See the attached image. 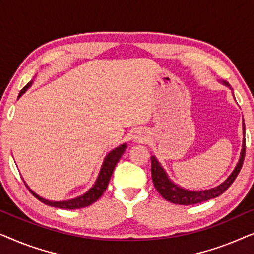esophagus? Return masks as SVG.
Here are the masks:
<instances>
[{
    "label": "esophagus",
    "instance_id": "34e87169",
    "mask_svg": "<svg viewBox=\"0 0 254 254\" xmlns=\"http://www.w3.org/2000/svg\"><path fill=\"white\" fill-rule=\"evenodd\" d=\"M134 140L136 141V142H142V141H145V136H144V135H141V134H138V135H135V136H134Z\"/></svg>",
    "mask_w": 254,
    "mask_h": 254
}]
</instances>
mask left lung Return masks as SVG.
Returning a JSON list of instances; mask_svg holds the SVG:
<instances>
[{
  "instance_id": "8db88e82",
  "label": "left lung",
  "mask_w": 254,
  "mask_h": 254,
  "mask_svg": "<svg viewBox=\"0 0 254 254\" xmlns=\"http://www.w3.org/2000/svg\"><path fill=\"white\" fill-rule=\"evenodd\" d=\"M223 84L230 88L229 83L223 82ZM231 89V88H230ZM243 134H245V124L244 119H243ZM245 138H243V144H242V151L241 156H239V161L236 165L234 171L231 172V175L228 177L227 180L218 185L214 189L210 190H189L183 189L178 185H176L171 179L169 178V176L166 175L165 170L163 169L161 163L157 161V158L155 156H151V177L152 182L156 190H158V193L164 197L165 200L170 201V202L176 203V204H184V206H189V204H195L203 202V201L214 199V197L220 196L222 193H224L227 190L232 183L235 182V179L237 178L239 171H241L243 162H244L245 157Z\"/></svg>"
}]
</instances>
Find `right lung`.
Here are the masks:
<instances>
[{
  "label": "right lung",
  "instance_id": "obj_1",
  "mask_svg": "<svg viewBox=\"0 0 254 254\" xmlns=\"http://www.w3.org/2000/svg\"><path fill=\"white\" fill-rule=\"evenodd\" d=\"M31 85H32V81L27 83V84L24 86L22 90H20L18 98L23 95L24 92L26 91L27 89L30 88ZM126 148H127V144L124 143V144L119 145L118 148L113 149L112 151H110L105 157V159H104L102 169H100L98 178H97L95 185H93L91 189L88 190V192L84 193L81 196L75 197V199H70L67 201L46 200V199H44V197H41L40 195H38L37 193H34L33 190H31L29 186H27V184L25 182L24 183H25V185L27 189H29L30 192L32 193V195L34 197H37V199L41 201L43 203L47 204V206L61 208V209H79V208L88 207V206H90V204H92L93 202H96V201L103 195V193L105 192V190L107 189V185H109L111 176H112V173H113V170H114V168H116L117 163L119 162V159L121 158V156H123L125 150H126Z\"/></svg>",
  "mask_w": 254,
  "mask_h": 254
}]
</instances>
